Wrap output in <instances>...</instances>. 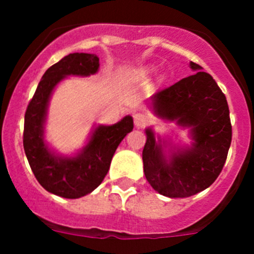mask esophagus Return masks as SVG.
Returning a JSON list of instances; mask_svg holds the SVG:
<instances>
[{"mask_svg":"<svg viewBox=\"0 0 254 254\" xmlns=\"http://www.w3.org/2000/svg\"><path fill=\"white\" fill-rule=\"evenodd\" d=\"M133 122L136 127H142L149 122V117L143 113H134L133 114Z\"/></svg>","mask_w":254,"mask_h":254,"instance_id":"34e87169","label":"esophagus"}]
</instances>
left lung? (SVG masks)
Returning <instances> with one entry per match:
<instances>
[{
  "mask_svg": "<svg viewBox=\"0 0 254 254\" xmlns=\"http://www.w3.org/2000/svg\"><path fill=\"white\" fill-rule=\"evenodd\" d=\"M194 75L182 78L151 96L152 111L167 121L190 127L193 143L177 149L169 160L151 128L142 151L143 172L156 192L183 198L210 187L223 170L232 143V123L224 93L212 76L190 62Z\"/></svg>",
  "mask_w": 254,
  "mask_h": 254,
  "instance_id": "8db88e82",
  "label": "left lung"
}]
</instances>
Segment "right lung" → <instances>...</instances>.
<instances>
[{
    "label": "right lung",
    "instance_id": "add662e5",
    "mask_svg": "<svg viewBox=\"0 0 254 254\" xmlns=\"http://www.w3.org/2000/svg\"><path fill=\"white\" fill-rule=\"evenodd\" d=\"M98 69L96 55L69 53L47 69L26 108L22 142L29 165L44 190L64 198L93 192L107 176L121 141L133 129L131 116L113 126H98L86 146L71 158L56 155L44 142L47 108L56 85L67 76H89Z\"/></svg>",
    "mask_w": 254,
    "mask_h": 254
}]
</instances>
